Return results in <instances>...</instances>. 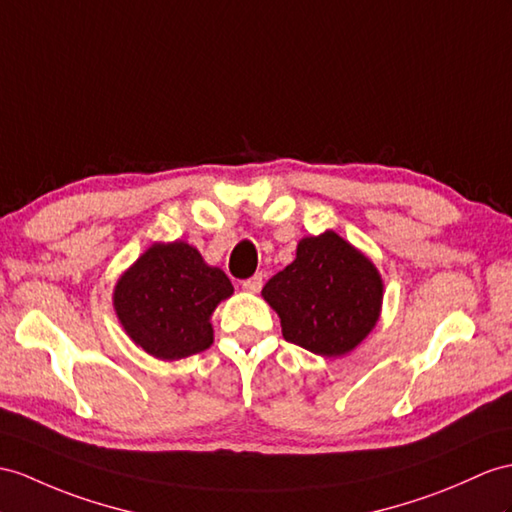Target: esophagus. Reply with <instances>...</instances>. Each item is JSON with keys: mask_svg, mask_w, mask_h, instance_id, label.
<instances>
[{"mask_svg": "<svg viewBox=\"0 0 512 512\" xmlns=\"http://www.w3.org/2000/svg\"><path fill=\"white\" fill-rule=\"evenodd\" d=\"M243 289L247 293H258L260 289H263V273H256V276L243 280Z\"/></svg>", "mask_w": 512, "mask_h": 512, "instance_id": "1", "label": "esophagus"}]
</instances>
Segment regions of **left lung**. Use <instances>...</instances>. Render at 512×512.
Masks as SVG:
<instances>
[{"label": "left lung", "mask_w": 512, "mask_h": 512, "mask_svg": "<svg viewBox=\"0 0 512 512\" xmlns=\"http://www.w3.org/2000/svg\"><path fill=\"white\" fill-rule=\"evenodd\" d=\"M263 297L280 315L286 341L319 356H341L376 326L382 280L358 249L323 232L299 241L297 258L265 284Z\"/></svg>", "instance_id": "left-lung-1"}]
</instances>
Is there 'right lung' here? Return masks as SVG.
<instances>
[{
  "label": "right lung",
  "mask_w": 512,
  "mask_h": 512,
  "mask_svg": "<svg viewBox=\"0 0 512 512\" xmlns=\"http://www.w3.org/2000/svg\"><path fill=\"white\" fill-rule=\"evenodd\" d=\"M226 273L208 267L186 243L154 245L123 273L115 310L130 339L147 354L178 360L213 343L210 315L232 295Z\"/></svg>",
  "instance_id": "right-lung-1"
}]
</instances>
